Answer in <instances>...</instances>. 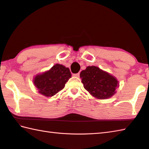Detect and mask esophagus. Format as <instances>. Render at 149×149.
<instances>
[{
    "mask_svg": "<svg viewBox=\"0 0 149 149\" xmlns=\"http://www.w3.org/2000/svg\"><path fill=\"white\" fill-rule=\"evenodd\" d=\"M73 75H74V77H79L80 74H79V73H77V74H74Z\"/></svg>",
    "mask_w": 149,
    "mask_h": 149,
    "instance_id": "obj_1",
    "label": "esophagus"
}]
</instances>
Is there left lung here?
Segmentation results:
<instances>
[{"instance_id": "8db88e82", "label": "left lung", "mask_w": 149, "mask_h": 149, "mask_svg": "<svg viewBox=\"0 0 149 149\" xmlns=\"http://www.w3.org/2000/svg\"><path fill=\"white\" fill-rule=\"evenodd\" d=\"M84 88L99 99H106L115 93L118 83L115 77L95 66H88L80 74Z\"/></svg>"}]
</instances>
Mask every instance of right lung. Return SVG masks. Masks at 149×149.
Masks as SVG:
<instances>
[{"instance_id": "add662e5", "label": "right lung", "mask_w": 149, "mask_h": 149, "mask_svg": "<svg viewBox=\"0 0 149 149\" xmlns=\"http://www.w3.org/2000/svg\"><path fill=\"white\" fill-rule=\"evenodd\" d=\"M71 76L68 68L56 64L50 70L36 75L34 79V84L43 95L52 97L64 88Z\"/></svg>"}]
</instances>
